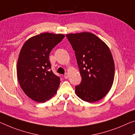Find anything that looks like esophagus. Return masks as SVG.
<instances>
[{
	"instance_id": "esophagus-1",
	"label": "esophagus",
	"mask_w": 135,
	"mask_h": 135,
	"mask_svg": "<svg viewBox=\"0 0 135 135\" xmlns=\"http://www.w3.org/2000/svg\"><path fill=\"white\" fill-rule=\"evenodd\" d=\"M64 78H65V79H67L68 78V74L67 73H65V74H64Z\"/></svg>"
}]
</instances>
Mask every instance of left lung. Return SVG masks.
Instances as JSON below:
<instances>
[{
  "label": "left lung",
  "instance_id": "1",
  "mask_svg": "<svg viewBox=\"0 0 135 135\" xmlns=\"http://www.w3.org/2000/svg\"><path fill=\"white\" fill-rule=\"evenodd\" d=\"M75 51L82 81L75 87L76 94L83 101L93 103L110 91L115 76V64L109 47L91 32L66 35Z\"/></svg>",
  "mask_w": 135,
  "mask_h": 135
}]
</instances>
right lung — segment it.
Segmentation results:
<instances>
[{
  "instance_id": "right-lung-1",
  "label": "right lung",
  "mask_w": 135,
  "mask_h": 135,
  "mask_svg": "<svg viewBox=\"0 0 135 135\" xmlns=\"http://www.w3.org/2000/svg\"><path fill=\"white\" fill-rule=\"evenodd\" d=\"M64 37L61 33H41L27 40L21 49L18 80L25 94L34 101L46 102L56 94L60 78L50 70L49 55Z\"/></svg>"
}]
</instances>
